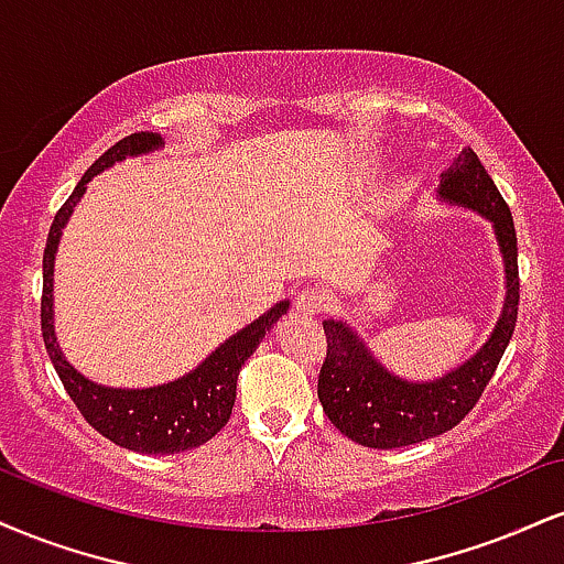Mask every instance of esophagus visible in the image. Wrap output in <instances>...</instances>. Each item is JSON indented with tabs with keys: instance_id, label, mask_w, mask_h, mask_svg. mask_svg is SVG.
Returning a JSON list of instances; mask_svg holds the SVG:
<instances>
[{
	"instance_id": "obj_1",
	"label": "esophagus",
	"mask_w": 564,
	"mask_h": 564,
	"mask_svg": "<svg viewBox=\"0 0 564 564\" xmlns=\"http://www.w3.org/2000/svg\"><path fill=\"white\" fill-rule=\"evenodd\" d=\"M294 307H296V312H302V315L312 317V315H321L325 307V300L317 289H302L300 294H296Z\"/></svg>"
}]
</instances>
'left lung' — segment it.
Returning <instances> with one entry per match:
<instances>
[{
	"label": "left lung",
	"instance_id": "8db88e82",
	"mask_svg": "<svg viewBox=\"0 0 564 564\" xmlns=\"http://www.w3.org/2000/svg\"><path fill=\"white\" fill-rule=\"evenodd\" d=\"M438 194L441 199L454 205L478 209L494 223L505 254V310L484 349L433 383H410L391 376L383 365H378L357 334H351L347 323H323L328 347L317 376V399L325 415L344 436L370 449L420 444L463 423L497 372L518 323L520 275L512 213L470 147L463 149L449 171L441 175Z\"/></svg>",
	"mask_w": 564,
	"mask_h": 564
}]
</instances>
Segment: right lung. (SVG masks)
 <instances>
[{"instance_id":"1","label":"right lung","mask_w":564,"mask_h":564,"mask_svg":"<svg viewBox=\"0 0 564 564\" xmlns=\"http://www.w3.org/2000/svg\"><path fill=\"white\" fill-rule=\"evenodd\" d=\"M162 147L158 133H131L120 139L118 144L107 149L101 158L94 162L78 181L76 192L67 196V202L54 215L50 236L44 247V291H42V336L50 359L63 381L67 397L78 406L80 415L94 431L110 438L112 444L123 449L141 454H178L196 449L207 444L223 425L228 423L230 410L236 402V381H239L241 365L252 357L260 341L278 323V317L289 310V302L275 304L260 321L230 336L220 344L199 368L178 378V381L154 386V389H105V386L91 383L88 378L73 368L57 347L52 325V273H54V252H57L59 234L70 217L73 207L86 192V183L94 175L115 165V162L133 158V154L152 152Z\"/></svg>"}]
</instances>
